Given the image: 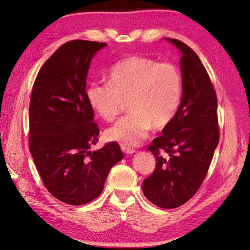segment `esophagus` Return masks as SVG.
I'll list each match as a JSON object with an SVG mask.
<instances>
[{"instance_id":"obj_1","label":"esophagus","mask_w":250,"mask_h":250,"mask_svg":"<svg viewBox=\"0 0 250 250\" xmlns=\"http://www.w3.org/2000/svg\"><path fill=\"white\" fill-rule=\"evenodd\" d=\"M121 150L126 154H132L135 152V149H133V147H131L129 146H125V145H121Z\"/></svg>"}]
</instances>
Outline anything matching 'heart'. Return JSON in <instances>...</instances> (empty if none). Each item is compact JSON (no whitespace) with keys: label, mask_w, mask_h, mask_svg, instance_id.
<instances>
[{"label":"heart","mask_w":250,"mask_h":250,"mask_svg":"<svg viewBox=\"0 0 250 250\" xmlns=\"http://www.w3.org/2000/svg\"><path fill=\"white\" fill-rule=\"evenodd\" d=\"M184 80L173 62L145 56H130L113 65L108 83L86 88L91 109L104 121H112L128 101L131 111L105 131V138L125 146L139 145L152 125L166 128L174 119L183 99Z\"/></svg>","instance_id":"b5f03b06"}]
</instances>
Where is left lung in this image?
<instances>
[{
    "mask_svg": "<svg viewBox=\"0 0 250 250\" xmlns=\"http://www.w3.org/2000/svg\"><path fill=\"white\" fill-rule=\"evenodd\" d=\"M167 41L182 52L183 99L174 119L147 146L156 164L142 191L154 205L175 208L201 188L218 145L219 126L216 91L201 59L183 42Z\"/></svg>",
    "mask_w": 250,
    "mask_h": 250,
    "instance_id": "8db88e82",
    "label": "left lung"
}]
</instances>
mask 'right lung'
I'll list each match as a JSON object with an SVG mask.
<instances>
[{"instance_id": "add662e5", "label": "right lung", "mask_w": 250, "mask_h": 250, "mask_svg": "<svg viewBox=\"0 0 250 250\" xmlns=\"http://www.w3.org/2000/svg\"><path fill=\"white\" fill-rule=\"evenodd\" d=\"M105 43L75 40L42 66L29 103L28 147L45 188L69 205L98 197L111 168L124 158L117 142L91 152L99 126L86 98L91 58Z\"/></svg>"}]
</instances>
